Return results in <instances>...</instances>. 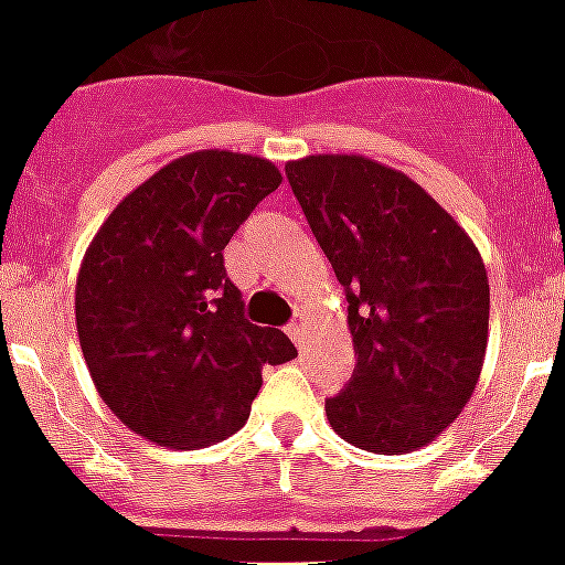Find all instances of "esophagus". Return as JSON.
<instances>
[{
    "label": "esophagus",
    "mask_w": 565,
    "mask_h": 565,
    "mask_svg": "<svg viewBox=\"0 0 565 565\" xmlns=\"http://www.w3.org/2000/svg\"><path fill=\"white\" fill-rule=\"evenodd\" d=\"M305 332H308V320H305V317H296L294 323L287 326V335L294 338L296 344H302V341H305Z\"/></svg>",
    "instance_id": "obj_1"
}]
</instances>
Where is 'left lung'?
Returning <instances> with one entry per match:
<instances>
[{"instance_id":"obj_1","label":"left lung","mask_w":565,"mask_h":565,"mask_svg":"<svg viewBox=\"0 0 565 565\" xmlns=\"http://www.w3.org/2000/svg\"><path fill=\"white\" fill-rule=\"evenodd\" d=\"M284 170L347 290L356 367L326 401L329 425L377 455L428 446L482 374V254L419 182L365 154H305Z\"/></svg>"}]
</instances>
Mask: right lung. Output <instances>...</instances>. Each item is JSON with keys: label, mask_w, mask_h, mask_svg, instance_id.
Returning a JSON list of instances; mask_svg holds the SVG:
<instances>
[{"label": "right lung", "mask_w": 565, "mask_h": 565, "mask_svg": "<svg viewBox=\"0 0 565 565\" xmlns=\"http://www.w3.org/2000/svg\"><path fill=\"white\" fill-rule=\"evenodd\" d=\"M281 170L257 154L198 149L113 209L83 254L74 317L102 401L134 434L200 449L236 434L296 347L245 320L224 248Z\"/></svg>", "instance_id": "add662e5"}]
</instances>
